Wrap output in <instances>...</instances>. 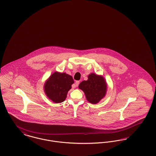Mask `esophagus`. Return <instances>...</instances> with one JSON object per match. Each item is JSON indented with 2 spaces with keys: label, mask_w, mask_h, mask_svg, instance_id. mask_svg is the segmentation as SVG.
<instances>
[{
  "label": "esophagus",
  "mask_w": 156,
  "mask_h": 156,
  "mask_svg": "<svg viewBox=\"0 0 156 156\" xmlns=\"http://www.w3.org/2000/svg\"><path fill=\"white\" fill-rule=\"evenodd\" d=\"M79 84H80V81H76L75 83V87H78L79 85Z\"/></svg>",
  "instance_id": "obj_1"
}]
</instances>
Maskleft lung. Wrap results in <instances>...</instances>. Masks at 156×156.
Masks as SVG:
<instances>
[{"label":"left lung","mask_w":156,"mask_h":156,"mask_svg":"<svg viewBox=\"0 0 156 156\" xmlns=\"http://www.w3.org/2000/svg\"><path fill=\"white\" fill-rule=\"evenodd\" d=\"M85 94L86 98L91 104H97L105 96L107 84L104 78L95 73H91L87 81H83L78 86Z\"/></svg>","instance_id":"8db88e82"}]
</instances>
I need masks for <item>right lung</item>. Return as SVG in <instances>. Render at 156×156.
<instances>
[{
    "label": "right lung",
    "instance_id": "obj_1",
    "mask_svg": "<svg viewBox=\"0 0 156 156\" xmlns=\"http://www.w3.org/2000/svg\"><path fill=\"white\" fill-rule=\"evenodd\" d=\"M73 83L71 75L55 72L45 83V92L50 100L55 103H60L66 99L68 91Z\"/></svg>",
    "mask_w": 156,
    "mask_h": 156
}]
</instances>
